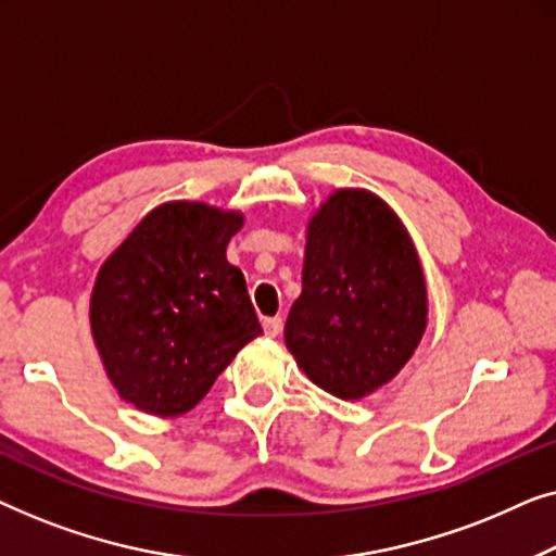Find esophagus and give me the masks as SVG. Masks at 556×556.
I'll return each instance as SVG.
<instances>
[{
    "label": "esophagus",
    "mask_w": 556,
    "mask_h": 556,
    "mask_svg": "<svg viewBox=\"0 0 556 556\" xmlns=\"http://www.w3.org/2000/svg\"><path fill=\"white\" fill-rule=\"evenodd\" d=\"M262 325H264V332H267L269 338H277V334L281 332V327H285V319H281V317H267Z\"/></svg>",
    "instance_id": "34e87169"
}]
</instances>
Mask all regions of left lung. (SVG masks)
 Segmentation results:
<instances>
[{"mask_svg":"<svg viewBox=\"0 0 556 556\" xmlns=\"http://www.w3.org/2000/svg\"><path fill=\"white\" fill-rule=\"evenodd\" d=\"M426 281L408 231L378 197L338 191L309 222L287 348L312 382L357 401L408 363L426 330Z\"/></svg>","mask_w":556,"mask_h":556,"instance_id":"8db88e82","label":"left lung"}]
</instances>
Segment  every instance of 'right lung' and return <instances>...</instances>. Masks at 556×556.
<instances>
[{
  "label": "right lung",
  "mask_w": 556,
  "mask_h": 556,
  "mask_svg": "<svg viewBox=\"0 0 556 556\" xmlns=\"http://www.w3.org/2000/svg\"><path fill=\"white\" fill-rule=\"evenodd\" d=\"M239 226L233 211L170 201L103 264L90 325L123 401L153 416L186 413L262 334L244 275L226 262Z\"/></svg>",
  "instance_id": "obj_1"
}]
</instances>
